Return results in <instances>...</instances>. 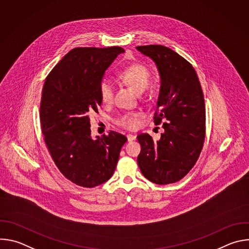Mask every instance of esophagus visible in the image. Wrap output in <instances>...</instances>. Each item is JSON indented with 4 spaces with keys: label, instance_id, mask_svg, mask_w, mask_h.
Segmentation results:
<instances>
[{
    "label": "esophagus",
    "instance_id": "obj_1",
    "mask_svg": "<svg viewBox=\"0 0 249 249\" xmlns=\"http://www.w3.org/2000/svg\"><path fill=\"white\" fill-rule=\"evenodd\" d=\"M127 139H128L129 142L134 141V140L136 139V135H135V134H128V135H127Z\"/></svg>",
    "mask_w": 249,
    "mask_h": 249
}]
</instances>
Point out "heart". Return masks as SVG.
Returning a JSON list of instances; mask_svg holds the SVG:
<instances>
[{"label": "heart", "instance_id": "1", "mask_svg": "<svg viewBox=\"0 0 249 249\" xmlns=\"http://www.w3.org/2000/svg\"><path fill=\"white\" fill-rule=\"evenodd\" d=\"M152 75L150 70L142 64H132L126 67L120 73V79L141 93L148 88ZM99 94L103 103H111L114 97V85L109 79H103L99 87ZM140 114L137 112H127L120 115L116 122L126 129H134L138 126Z\"/></svg>", "mask_w": 249, "mask_h": 249}]
</instances>
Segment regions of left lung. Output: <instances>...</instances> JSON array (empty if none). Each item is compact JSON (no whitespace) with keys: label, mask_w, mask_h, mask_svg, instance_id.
Instances as JSON below:
<instances>
[{"label":"left lung","mask_w":249,"mask_h":249,"mask_svg":"<svg viewBox=\"0 0 249 249\" xmlns=\"http://www.w3.org/2000/svg\"><path fill=\"white\" fill-rule=\"evenodd\" d=\"M150 57L160 77L156 125L163 133L157 142L149 134H140L138 165L143 175L156 184L179 181L196 163L206 135V111L202 88L192 65L162 45L137 46Z\"/></svg>","instance_id":"8db88e82"}]
</instances>
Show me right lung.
Returning a JSON list of instances; mask_svg holds the SVG:
<instances>
[{
  "instance_id": "right-lung-1",
  "label": "right lung",
  "mask_w": 249,
  "mask_h": 249,
  "mask_svg": "<svg viewBox=\"0 0 249 249\" xmlns=\"http://www.w3.org/2000/svg\"><path fill=\"white\" fill-rule=\"evenodd\" d=\"M124 51L118 46L74 48L52 69L42 89L39 117L45 144L60 172L82 187L110 178L127 141L114 131L93 140L89 122L102 102L104 72Z\"/></svg>"
}]
</instances>
